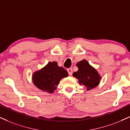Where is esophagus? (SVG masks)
I'll return each mask as SVG.
<instances>
[{"label":"esophagus","mask_w":130,"mask_h":130,"mask_svg":"<svg viewBox=\"0 0 130 130\" xmlns=\"http://www.w3.org/2000/svg\"><path fill=\"white\" fill-rule=\"evenodd\" d=\"M67 71H68V73L70 75H72V74H73V69L72 68H68V70H67Z\"/></svg>","instance_id":"obj_1"}]
</instances>
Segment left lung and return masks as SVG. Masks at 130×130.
Returning a JSON list of instances; mask_svg holds the SVG:
<instances>
[{
  "mask_svg": "<svg viewBox=\"0 0 130 130\" xmlns=\"http://www.w3.org/2000/svg\"><path fill=\"white\" fill-rule=\"evenodd\" d=\"M76 65L78 71L74 72L73 75L78 80L80 85L85 86L87 91H90L100 84L101 76L86 60L83 59L77 62Z\"/></svg>",
  "mask_w": 130,
  "mask_h": 130,
  "instance_id": "obj_1",
  "label": "left lung"
}]
</instances>
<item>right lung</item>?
I'll use <instances>...</instances> for the list:
<instances>
[{
  "instance_id": "add662e5",
  "label": "right lung",
  "mask_w": 130,
  "mask_h": 130,
  "mask_svg": "<svg viewBox=\"0 0 130 130\" xmlns=\"http://www.w3.org/2000/svg\"><path fill=\"white\" fill-rule=\"evenodd\" d=\"M68 76L65 69L59 67L56 62H50L40 70L32 74L34 85L41 91L53 93L60 80Z\"/></svg>"
}]
</instances>
